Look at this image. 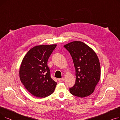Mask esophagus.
<instances>
[{
  "label": "esophagus",
  "mask_w": 120,
  "mask_h": 120,
  "mask_svg": "<svg viewBox=\"0 0 120 120\" xmlns=\"http://www.w3.org/2000/svg\"><path fill=\"white\" fill-rule=\"evenodd\" d=\"M58 81L59 82H63L64 81V78H60L58 79Z\"/></svg>",
  "instance_id": "1"
}]
</instances>
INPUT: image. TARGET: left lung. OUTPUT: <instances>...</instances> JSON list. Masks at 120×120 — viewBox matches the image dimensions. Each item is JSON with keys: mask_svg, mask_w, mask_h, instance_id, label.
Masks as SVG:
<instances>
[{"mask_svg": "<svg viewBox=\"0 0 120 120\" xmlns=\"http://www.w3.org/2000/svg\"><path fill=\"white\" fill-rule=\"evenodd\" d=\"M64 47L70 52L75 68L76 81L70 89L71 93L81 98L90 95L101 76L100 64L96 53L81 41H73Z\"/></svg>", "mask_w": 120, "mask_h": 120, "instance_id": "left-lung-1", "label": "left lung"}]
</instances>
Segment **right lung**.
<instances>
[{
  "label": "right lung",
  "mask_w": 120,
  "mask_h": 120,
  "mask_svg": "<svg viewBox=\"0 0 120 120\" xmlns=\"http://www.w3.org/2000/svg\"><path fill=\"white\" fill-rule=\"evenodd\" d=\"M57 45H39L30 49L23 58L19 77L26 89L33 95L45 98L54 91L57 83L50 77L47 63Z\"/></svg>",
  "instance_id": "obj_1"
}]
</instances>
